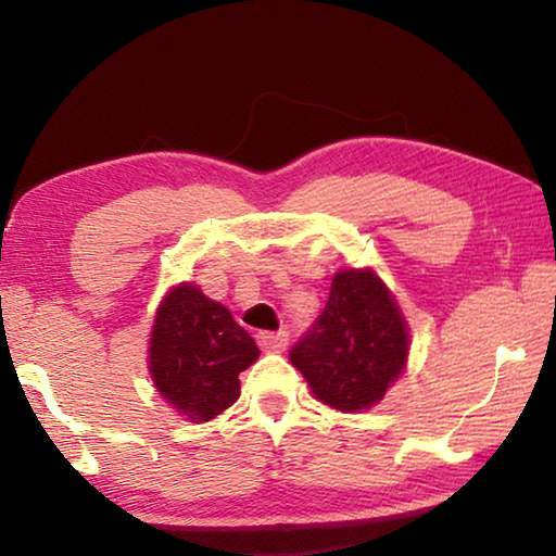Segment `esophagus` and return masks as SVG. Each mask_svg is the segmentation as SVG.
Listing matches in <instances>:
<instances>
[{"instance_id": "esophagus-1", "label": "esophagus", "mask_w": 556, "mask_h": 556, "mask_svg": "<svg viewBox=\"0 0 556 556\" xmlns=\"http://www.w3.org/2000/svg\"><path fill=\"white\" fill-rule=\"evenodd\" d=\"M256 342H260L264 352H281L289 344V334L281 329L279 331H260V334H256Z\"/></svg>"}]
</instances>
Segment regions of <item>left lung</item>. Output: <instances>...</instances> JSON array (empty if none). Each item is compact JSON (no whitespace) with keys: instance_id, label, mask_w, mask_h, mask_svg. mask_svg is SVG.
Instances as JSON below:
<instances>
[{"instance_id":"obj_1","label":"left lung","mask_w":556,"mask_h":556,"mask_svg":"<svg viewBox=\"0 0 556 556\" xmlns=\"http://www.w3.org/2000/svg\"><path fill=\"white\" fill-rule=\"evenodd\" d=\"M407 352V325L382 279L369 269H346L331 281L325 312L289 350V359L319 402L359 412L382 400Z\"/></svg>"}]
</instances>
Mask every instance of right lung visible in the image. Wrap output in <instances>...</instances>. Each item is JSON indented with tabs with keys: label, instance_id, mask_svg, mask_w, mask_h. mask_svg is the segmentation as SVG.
<instances>
[{
	"label": "right lung",
	"instance_id": "1",
	"mask_svg": "<svg viewBox=\"0 0 556 556\" xmlns=\"http://www.w3.org/2000/svg\"><path fill=\"white\" fill-rule=\"evenodd\" d=\"M260 357V346L227 306L179 285L156 312L149 371L164 400L194 421H210L237 402L239 371Z\"/></svg>",
	"mask_w": 556,
	"mask_h": 556
}]
</instances>
